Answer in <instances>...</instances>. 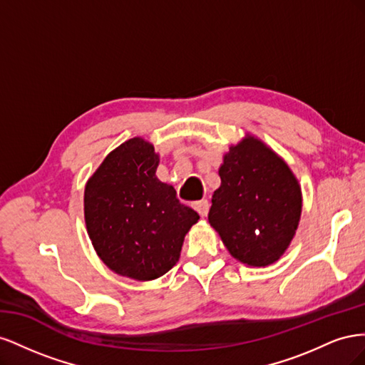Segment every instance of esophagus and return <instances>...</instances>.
<instances>
[{
	"label": "esophagus",
	"mask_w": 365,
	"mask_h": 365,
	"mask_svg": "<svg viewBox=\"0 0 365 365\" xmlns=\"http://www.w3.org/2000/svg\"><path fill=\"white\" fill-rule=\"evenodd\" d=\"M208 201H205V200H202V201H197V202H195L193 204V208L196 210L197 213H200V216L201 217H205L207 216V213H208Z\"/></svg>",
	"instance_id": "esophagus-1"
}]
</instances>
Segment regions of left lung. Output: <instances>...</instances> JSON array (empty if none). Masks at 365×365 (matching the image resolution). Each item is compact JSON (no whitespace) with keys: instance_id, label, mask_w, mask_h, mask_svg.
<instances>
[{"instance_id":"1","label":"left lung","mask_w":365,"mask_h":365,"mask_svg":"<svg viewBox=\"0 0 365 365\" xmlns=\"http://www.w3.org/2000/svg\"><path fill=\"white\" fill-rule=\"evenodd\" d=\"M208 222L228 252L252 268L288 250L302 216V187L289 165L250 132L224 153Z\"/></svg>"}]
</instances>
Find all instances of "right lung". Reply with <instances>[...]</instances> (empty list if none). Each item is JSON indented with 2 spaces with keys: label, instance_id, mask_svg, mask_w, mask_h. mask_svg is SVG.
<instances>
[{
  "label": "right lung",
  "instance_id": "add662e5",
  "mask_svg": "<svg viewBox=\"0 0 365 365\" xmlns=\"http://www.w3.org/2000/svg\"><path fill=\"white\" fill-rule=\"evenodd\" d=\"M160 155L134 137L105 157L85 185L83 213L97 256L121 277L155 280L180 260L200 215L157 178Z\"/></svg>",
  "mask_w": 365,
  "mask_h": 365
}]
</instances>
